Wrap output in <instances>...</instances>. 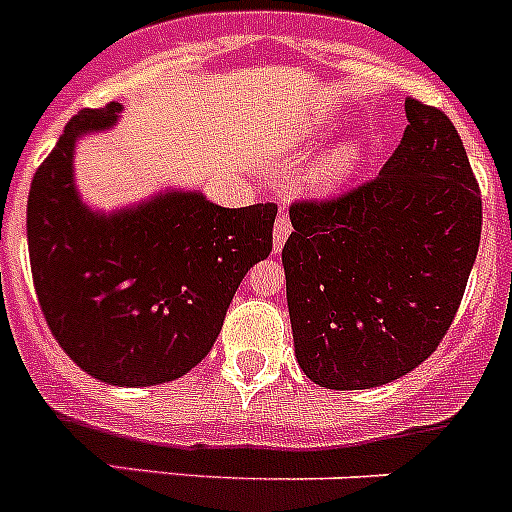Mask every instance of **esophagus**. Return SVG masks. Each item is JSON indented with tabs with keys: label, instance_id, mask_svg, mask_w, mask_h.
Listing matches in <instances>:
<instances>
[{
	"label": "esophagus",
	"instance_id": "1",
	"mask_svg": "<svg viewBox=\"0 0 512 512\" xmlns=\"http://www.w3.org/2000/svg\"><path fill=\"white\" fill-rule=\"evenodd\" d=\"M289 233H292V220L281 213L279 218H276V223H274V248H276V251H279V248L287 243Z\"/></svg>",
	"mask_w": 512,
	"mask_h": 512
}]
</instances>
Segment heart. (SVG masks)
<instances>
[{
    "label": "heart",
    "instance_id": "obj_1",
    "mask_svg": "<svg viewBox=\"0 0 512 512\" xmlns=\"http://www.w3.org/2000/svg\"><path fill=\"white\" fill-rule=\"evenodd\" d=\"M358 159H360L358 147L337 149V152H332L330 157L322 159V162L317 164V170H314L312 175L314 182L325 187V185H335V182L345 180V177L355 170Z\"/></svg>",
    "mask_w": 512,
    "mask_h": 512
}]
</instances>
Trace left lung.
<instances>
[{
    "label": "left lung",
    "instance_id": "obj_1",
    "mask_svg": "<svg viewBox=\"0 0 512 512\" xmlns=\"http://www.w3.org/2000/svg\"><path fill=\"white\" fill-rule=\"evenodd\" d=\"M383 170L325 200H294L284 243L294 350L335 391L391 383L439 348L477 259L482 195L457 129L406 98Z\"/></svg>",
    "mask_w": 512,
    "mask_h": 512
}]
</instances>
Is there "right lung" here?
<instances>
[{
  "label": "right lung",
  "mask_w": 512,
  "mask_h": 512,
  "mask_svg": "<svg viewBox=\"0 0 512 512\" xmlns=\"http://www.w3.org/2000/svg\"><path fill=\"white\" fill-rule=\"evenodd\" d=\"M119 111L83 109L65 124L32 177L27 246L37 302L68 358L111 386H157L210 353L238 284L271 253L276 205L167 192L91 213L73 187L75 139L114 126Z\"/></svg>",
  "instance_id": "1"
}]
</instances>
